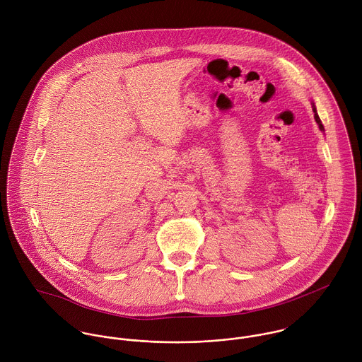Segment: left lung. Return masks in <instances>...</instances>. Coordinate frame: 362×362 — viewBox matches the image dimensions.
Segmentation results:
<instances>
[{"mask_svg":"<svg viewBox=\"0 0 362 362\" xmlns=\"http://www.w3.org/2000/svg\"><path fill=\"white\" fill-rule=\"evenodd\" d=\"M312 110H313V112H315V121L317 122V125H319L320 131H323V125H322V121H320V118H319V115H317V112H316V107H315V104L313 103H312Z\"/></svg>","mask_w":362,"mask_h":362,"instance_id":"obj_1","label":"left lung"}]
</instances>
